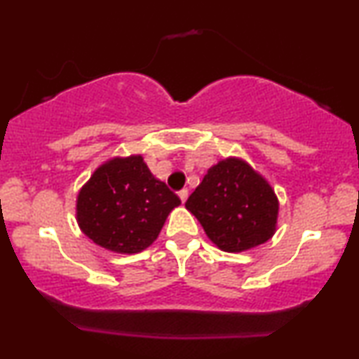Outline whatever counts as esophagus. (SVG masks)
Masks as SVG:
<instances>
[{"instance_id": "esophagus-1", "label": "esophagus", "mask_w": 359, "mask_h": 359, "mask_svg": "<svg viewBox=\"0 0 359 359\" xmlns=\"http://www.w3.org/2000/svg\"><path fill=\"white\" fill-rule=\"evenodd\" d=\"M178 196H180L181 203H186V199H188V196H189V191L188 189H181L180 193H178Z\"/></svg>"}]
</instances>
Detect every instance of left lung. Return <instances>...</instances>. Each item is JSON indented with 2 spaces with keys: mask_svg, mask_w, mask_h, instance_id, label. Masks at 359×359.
I'll return each instance as SVG.
<instances>
[{
  "mask_svg": "<svg viewBox=\"0 0 359 359\" xmlns=\"http://www.w3.org/2000/svg\"><path fill=\"white\" fill-rule=\"evenodd\" d=\"M215 247L240 253L276 232L279 199L273 186L247 160L227 156L210 166L186 201Z\"/></svg>",
  "mask_w": 359,
  "mask_h": 359,
  "instance_id": "left-lung-1",
  "label": "left lung"
}]
</instances>
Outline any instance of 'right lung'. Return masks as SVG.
<instances>
[{"label": "right lung", "instance_id": "obj_1", "mask_svg": "<svg viewBox=\"0 0 359 359\" xmlns=\"http://www.w3.org/2000/svg\"><path fill=\"white\" fill-rule=\"evenodd\" d=\"M181 201L155 178L142 155L112 156L93 171L76 194L81 232L112 253L150 247Z\"/></svg>", "mask_w": 359, "mask_h": 359}]
</instances>
